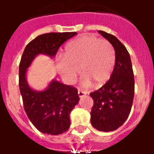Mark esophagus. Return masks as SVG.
Here are the masks:
<instances>
[{
	"label": "esophagus",
	"mask_w": 154,
	"mask_h": 154,
	"mask_svg": "<svg viewBox=\"0 0 154 154\" xmlns=\"http://www.w3.org/2000/svg\"><path fill=\"white\" fill-rule=\"evenodd\" d=\"M78 95L79 97H83V96H85V95H86V92H84V91H82L81 89H79L78 90Z\"/></svg>",
	"instance_id": "1"
}]
</instances>
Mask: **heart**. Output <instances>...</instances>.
Returning <instances> with one entry per match:
<instances>
[{
	"instance_id": "1",
	"label": "heart",
	"mask_w": 154,
	"mask_h": 154,
	"mask_svg": "<svg viewBox=\"0 0 154 154\" xmlns=\"http://www.w3.org/2000/svg\"><path fill=\"white\" fill-rule=\"evenodd\" d=\"M65 58L57 60L61 75L69 83H73L81 69L82 84L89 87L104 85L112 75L116 62L113 46L107 40H100L93 35H83L65 47Z\"/></svg>"
}]
</instances>
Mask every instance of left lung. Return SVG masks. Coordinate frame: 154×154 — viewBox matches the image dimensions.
I'll return each mask as SVG.
<instances>
[{"label": "left lung", "instance_id": "1", "mask_svg": "<svg viewBox=\"0 0 154 154\" xmlns=\"http://www.w3.org/2000/svg\"><path fill=\"white\" fill-rule=\"evenodd\" d=\"M99 32L113 46L116 62L109 81L89 94L93 99L91 123L99 131L109 132L117 130L130 115L134 97V75L126 47L114 35Z\"/></svg>", "mask_w": 154, "mask_h": 154}]
</instances>
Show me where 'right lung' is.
Segmentation results:
<instances>
[{
  "mask_svg": "<svg viewBox=\"0 0 154 154\" xmlns=\"http://www.w3.org/2000/svg\"><path fill=\"white\" fill-rule=\"evenodd\" d=\"M76 32L43 34L30 42L24 48L19 65V89L28 119L43 133L58 135L70 126L71 111L79 101L78 90L72 85L53 80L44 91L31 89L26 80L27 69L35 56L45 54L53 57L64 42Z\"/></svg>",
  "mask_w": 154,
  "mask_h": 154,
  "instance_id": "obj_1",
  "label": "right lung"
}]
</instances>
